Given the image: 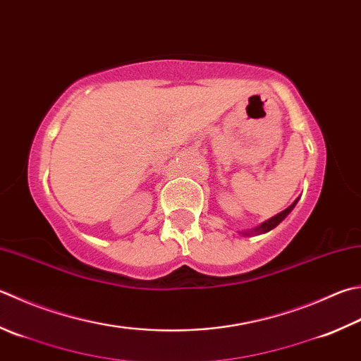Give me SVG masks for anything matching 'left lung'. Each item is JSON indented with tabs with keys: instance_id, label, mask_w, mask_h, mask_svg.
I'll return each instance as SVG.
<instances>
[{
	"instance_id": "1",
	"label": "left lung",
	"mask_w": 361,
	"mask_h": 361,
	"mask_svg": "<svg viewBox=\"0 0 361 361\" xmlns=\"http://www.w3.org/2000/svg\"><path fill=\"white\" fill-rule=\"evenodd\" d=\"M297 201H298V198H297L294 202H292L288 209H284L283 212L276 214L275 216H271V219H269V220H265L264 223H261V224H259V226H256V228H253V229H247V231H239V234H242V235H256V234L269 233V231H271L274 228H276L278 224H280L284 219H286V216L292 212V209L295 207Z\"/></svg>"
}]
</instances>
